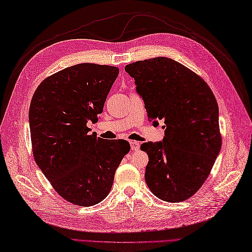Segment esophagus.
Instances as JSON below:
<instances>
[{
	"mask_svg": "<svg viewBox=\"0 0 252 252\" xmlns=\"http://www.w3.org/2000/svg\"><path fill=\"white\" fill-rule=\"evenodd\" d=\"M130 147L132 151H138L140 149V143L137 141H130Z\"/></svg>",
	"mask_w": 252,
	"mask_h": 252,
	"instance_id": "1",
	"label": "esophagus"
}]
</instances>
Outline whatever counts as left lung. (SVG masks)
<instances>
[{"mask_svg": "<svg viewBox=\"0 0 252 252\" xmlns=\"http://www.w3.org/2000/svg\"><path fill=\"white\" fill-rule=\"evenodd\" d=\"M153 124L163 121L164 137L145 142V182L160 200L177 203L191 197L210 174L221 149L219 110L203 79L169 58L125 66Z\"/></svg>", "mask_w": 252, "mask_h": 252, "instance_id": "left-lung-1", "label": "left lung"}]
</instances>
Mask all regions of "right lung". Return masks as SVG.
Instances as JSON below:
<instances>
[{
    "mask_svg": "<svg viewBox=\"0 0 252 252\" xmlns=\"http://www.w3.org/2000/svg\"><path fill=\"white\" fill-rule=\"evenodd\" d=\"M119 68L77 64L46 78L30 105L33 155L61 197L80 206L99 203L111 190L115 171L130 150L126 140L89 134Z\"/></svg>",
    "mask_w": 252,
    "mask_h": 252,
    "instance_id": "1",
    "label": "right lung"
}]
</instances>
